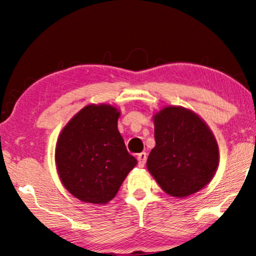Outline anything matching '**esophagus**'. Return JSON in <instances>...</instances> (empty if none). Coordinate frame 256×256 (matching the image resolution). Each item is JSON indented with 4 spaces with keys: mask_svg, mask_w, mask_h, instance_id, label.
<instances>
[{
    "mask_svg": "<svg viewBox=\"0 0 256 256\" xmlns=\"http://www.w3.org/2000/svg\"><path fill=\"white\" fill-rule=\"evenodd\" d=\"M146 159H148L146 153L145 152L140 153V154L137 156V160H138V167L143 168L145 166V162H146Z\"/></svg>",
    "mask_w": 256,
    "mask_h": 256,
    "instance_id": "34e87169",
    "label": "esophagus"
}]
</instances>
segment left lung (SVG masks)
I'll return each mask as SVG.
<instances>
[{
  "label": "left lung",
  "instance_id": "1",
  "mask_svg": "<svg viewBox=\"0 0 256 256\" xmlns=\"http://www.w3.org/2000/svg\"><path fill=\"white\" fill-rule=\"evenodd\" d=\"M154 138L146 166L164 192L183 198L210 182L218 164V143L194 112L161 110L154 116Z\"/></svg>",
  "mask_w": 256,
  "mask_h": 256
}]
</instances>
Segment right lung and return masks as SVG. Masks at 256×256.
<instances>
[{"label": "right lung", "mask_w": 256, "mask_h": 256, "mask_svg": "<svg viewBox=\"0 0 256 256\" xmlns=\"http://www.w3.org/2000/svg\"><path fill=\"white\" fill-rule=\"evenodd\" d=\"M119 116L111 105H88L58 138V174L68 192L82 202H108L137 162L118 130Z\"/></svg>", "instance_id": "right-lung-1"}]
</instances>
